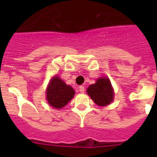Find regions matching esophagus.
<instances>
[{
  "label": "esophagus",
  "mask_w": 157,
  "mask_h": 157,
  "mask_svg": "<svg viewBox=\"0 0 157 157\" xmlns=\"http://www.w3.org/2000/svg\"><path fill=\"white\" fill-rule=\"evenodd\" d=\"M79 91H80V93L85 92V87L83 86H79Z\"/></svg>",
  "instance_id": "1"
}]
</instances>
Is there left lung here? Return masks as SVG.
Returning <instances> with one entry per match:
<instances>
[{
    "mask_svg": "<svg viewBox=\"0 0 157 157\" xmlns=\"http://www.w3.org/2000/svg\"><path fill=\"white\" fill-rule=\"evenodd\" d=\"M88 95L99 106H106L114 99V90L108 78H99L94 84L87 88Z\"/></svg>",
    "mask_w": 157,
    "mask_h": 157,
    "instance_id": "1",
    "label": "left lung"
}]
</instances>
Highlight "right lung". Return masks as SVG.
<instances>
[{
  "label": "right lung",
  "instance_id": "add662e5",
  "mask_svg": "<svg viewBox=\"0 0 157 157\" xmlns=\"http://www.w3.org/2000/svg\"><path fill=\"white\" fill-rule=\"evenodd\" d=\"M75 94L71 86H67L57 75L54 76L46 90V99L50 106L60 109L67 105Z\"/></svg>",
  "mask_w": 157,
  "mask_h": 157
}]
</instances>
